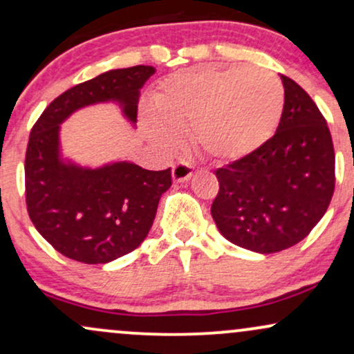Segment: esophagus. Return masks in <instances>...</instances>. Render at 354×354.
I'll use <instances>...</instances> for the list:
<instances>
[{
  "instance_id": "34e87169",
  "label": "esophagus",
  "mask_w": 354,
  "mask_h": 354,
  "mask_svg": "<svg viewBox=\"0 0 354 354\" xmlns=\"http://www.w3.org/2000/svg\"><path fill=\"white\" fill-rule=\"evenodd\" d=\"M171 174H173V180L176 183H185V181H188L191 178V174H193V166H191L189 163H186V161H180V163H176L173 166Z\"/></svg>"
}]
</instances>
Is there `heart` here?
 <instances>
[{"instance_id": "b5f03b06", "label": "heart", "mask_w": 354, "mask_h": 354, "mask_svg": "<svg viewBox=\"0 0 354 354\" xmlns=\"http://www.w3.org/2000/svg\"><path fill=\"white\" fill-rule=\"evenodd\" d=\"M146 115L149 135L169 148L171 129L189 128V140L211 160L236 161L263 146L284 108L283 83L261 66L189 68L163 81Z\"/></svg>"}]
</instances>
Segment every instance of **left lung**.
Masks as SVG:
<instances>
[{"instance_id": "left-lung-1", "label": "left lung", "mask_w": 354, "mask_h": 354, "mask_svg": "<svg viewBox=\"0 0 354 354\" xmlns=\"http://www.w3.org/2000/svg\"><path fill=\"white\" fill-rule=\"evenodd\" d=\"M284 108L274 136L216 169L211 216L233 245L270 254L295 246L324 216L335 191L326 121L296 81L281 75Z\"/></svg>"}]
</instances>
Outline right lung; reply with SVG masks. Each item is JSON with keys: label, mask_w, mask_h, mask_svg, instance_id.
Here are the masks:
<instances>
[{"label": "right lung", "mask_w": 354, "mask_h": 354, "mask_svg": "<svg viewBox=\"0 0 354 354\" xmlns=\"http://www.w3.org/2000/svg\"><path fill=\"white\" fill-rule=\"evenodd\" d=\"M153 66L111 70L76 84L43 111L24 160L28 214L38 233L66 258L103 265L136 250L151 230L171 168L149 171L131 161L81 166L61 153V124L81 108L116 103L136 123L140 89Z\"/></svg>", "instance_id": "1"}]
</instances>
